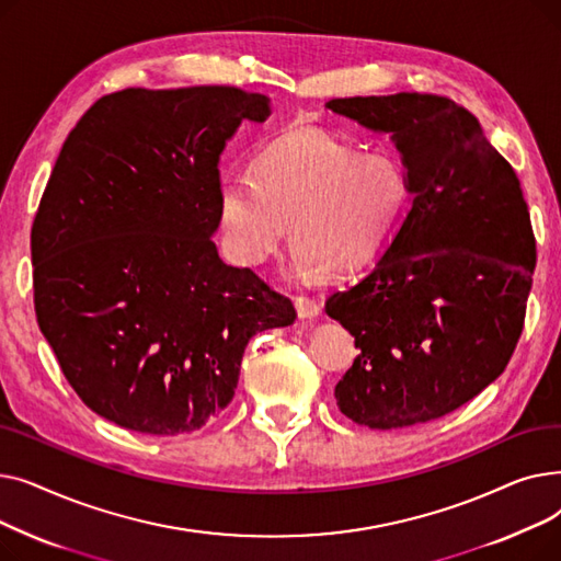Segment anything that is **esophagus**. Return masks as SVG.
Returning a JSON list of instances; mask_svg holds the SVG:
<instances>
[{"mask_svg":"<svg viewBox=\"0 0 561 561\" xmlns=\"http://www.w3.org/2000/svg\"><path fill=\"white\" fill-rule=\"evenodd\" d=\"M296 311H298V318L313 320L320 313V305L316 300H311V298L300 296V298H296Z\"/></svg>","mask_w":561,"mask_h":561,"instance_id":"1","label":"esophagus"}]
</instances>
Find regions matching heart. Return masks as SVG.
Here are the masks:
<instances>
[{
  "mask_svg": "<svg viewBox=\"0 0 561 561\" xmlns=\"http://www.w3.org/2000/svg\"><path fill=\"white\" fill-rule=\"evenodd\" d=\"M411 199L407 165L362 150L320 129L273 138L252 163L218 188V225L229 254L261 265L290 225L298 277L341 279L368 265L402 225Z\"/></svg>",
  "mask_w": 561,
  "mask_h": 561,
  "instance_id": "b5f03b06",
  "label": "heart"
}]
</instances>
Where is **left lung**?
I'll list each match as a JSON object with an SVG mask.
<instances>
[{
  "label": "left lung",
  "mask_w": 561,
  "mask_h": 561,
  "mask_svg": "<svg viewBox=\"0 0 561 561\" xmlns=\"http://www.w3.org/2000/svg\"><path fill=\"white\" fill-rule=\"evenodd\" d=\"M328 108L389 134L409 209L373 268L328 298L362 350L334 389L347 419L396 430L450 414L512 359L537 263L514 168L448 98H345Z\"/></svg>",
  "instance_id": "left-lung-1"
}]
</instances>
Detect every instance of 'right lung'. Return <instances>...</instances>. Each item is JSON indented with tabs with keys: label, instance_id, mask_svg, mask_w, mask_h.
I'll list each match as a JSON object with an SVG mask.
<instances>
[{
	"label": "right lung",
	"instance_id": "add662e5",
	"mask_svg": "<svg viewBox=\"0 0 561 561\" xmlns=\"http://www.w3.org/2000/svg\"><path fill=\"white\" fill-rule=\"evenodd\" d=\"M268 115L271 98L229 85L127 88L66 138L32 229L34 302L98 416L157 436L199 430L231 402L248 341L296 320L211 241L220 154Z\"/></svg>",
	"mask_w": 561,
	"mask_h": 561
}]
</instances>
